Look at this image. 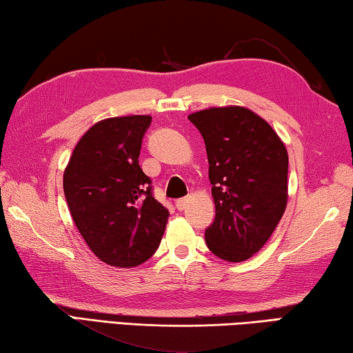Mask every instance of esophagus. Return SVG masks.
<instances>
[{
    "label": "esophagus",
    "mask_w": 353,
    "mask_h": 353,
    "mask_svg": "<svg viewBox=\"0 0 353 353\" xmlns=\"http://www.w3.org/2000/svg\"><path fill=\"white\" fill-rule=\"evenodd\" d=\"M188 201H189V199H188V197L178 199V200L175 201V206H176V210H180V211H183V210H184V208H186V205H188Z\"/></svg>",
    "instance_id": "1"
}]
</instances>
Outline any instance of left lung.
I'll use <instances>...</instances> for the list:
<instances>
[{"instance_id": "1", "label": "left lung", "mask_w": 353, "mask_h": 353, "mask_svg": "<svg viewBox=\"0 0 353 353\" xmlns=\"http://www.w3.org/2000/svg\"><path fill=\"white\" fill-rule=\"evenodd\" d=\"M203 137L216 217L205 230L216 256L239 263L268 242L288 201V152L265 120L241 106L188 117Z\"/></svg>"}]
</instances>
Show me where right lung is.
Here are the masks:
<instances>
[{"label": "right lung", "mask_w": 353, "mask_h": 353, "mask_svg": "<svg viewBox=\"0 0 353 353\" xmlns=\"http://www.w3.org/2000/svg\"><path fill=\"white\" fill-rule=\"evenodd\" d=\"M150 125V115L101 120L81 137L63 172L74 225L95 256L115 268L145 263L169 219L139 165Z\"/></svg>", "instance_id": "add662e5"}]
</instances>
